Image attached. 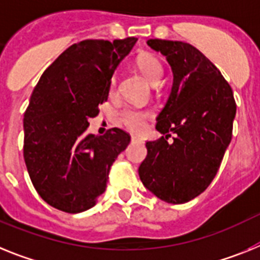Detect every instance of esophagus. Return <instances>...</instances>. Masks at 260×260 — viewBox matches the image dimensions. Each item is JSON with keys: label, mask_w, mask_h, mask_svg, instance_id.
I'll use <instances>...</instances> for the list:
<instances>
[{"label": "esophagus", "mask_w": 260, "mask_h": 260, "mask_svg": "<svg viewBox=\"0 0 260 260\" xmlns=\"http://www.w3.org/2000/svg\"><path fill=\"white\" fill-rule=\"evenodd\" d=\"M131 140H132V143H143V139L139 136H132Z\"/></svg>", "instance_id": "esophagus-1"}]
</instances>
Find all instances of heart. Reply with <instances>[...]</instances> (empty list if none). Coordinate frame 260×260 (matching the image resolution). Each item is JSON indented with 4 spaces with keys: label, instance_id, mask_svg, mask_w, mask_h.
<instances>
[{
    "label": "heart",
    "instance_id": "obj_1",
    "mask_svg": "<svg viewBox=\"0 0 260 260\" xmlns=\"http://www.w3.org/2000/svg\"><path fill=\"white\" fill-rule=\"evenodd\" d=\"M137 65H139L140 71L143 72L144 76L148 78L153 85H157L161 80L162 73H164V68H162L161 61L157 56L144 52L141 55L137 56ZM116 78L111 80V87H115ZM150 116V111L145 108L135 107V106H127L123 110L119 111L117 114V120L121 125L128 128L133 132H140L145 128L146 119Z\"/></svg>",
    "mask_w": 260,
    "mask_h": 260
}]
</instances>
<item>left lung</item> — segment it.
Listing matches in <instances>:
<instances>
[{"instance_id": "1", "label": "left lung", "mask_w": 260, "mask_h": 260, "mask_svg": "<svg viewBox=\"0 0 260 260\" xmlns=\"http://www.w3.org/2000/svg\"><path fill=\"white\" fill-rule=\"evenodd\" d=\"M174 73L168 103L157 116L161 139L148 141L140 165L144 186L164 202L183 204L204 192L232 140L237 105L233 90L209 58L188 43L148 40ZM174 141L169 144V137Z\"/></svg>"}]
</instances>
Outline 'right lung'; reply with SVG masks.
<instances>
[{"mask_svg": "<svg viewBox=\"0 0 260 260\" xmlns=\"http://www.w3.org/2000/svg\"><path fill=\"white\" fill-rule=\"evenodd\" d=\"M136 38L72 44L47 68L23 117V157L40 198L53 208L80 213L95 205L108 173L131 141L120 128L87 133L90 117L108 98L111 77Z\"/></svg>", "mask_w": 260, "mask_h": 260, "instance_id": "1", "label": "right lung"}]
</instances>
